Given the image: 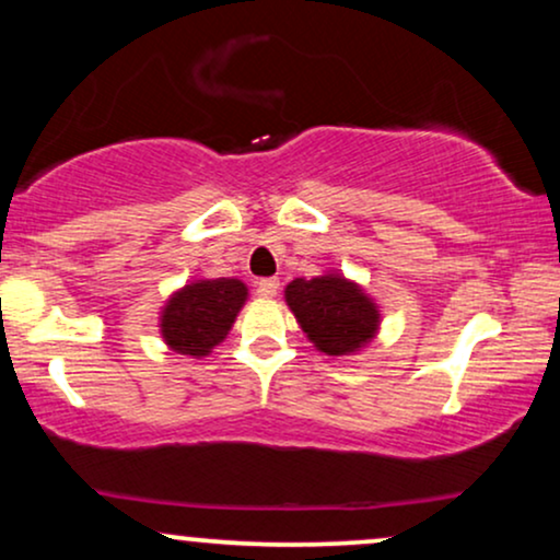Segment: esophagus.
Segmentation results:
<instances>
[{
    "instance_id": "1",
    "label": "esophagus",
    "mask_w": 560,
    "mask_h": 560,
    "mask_svg": "<svg viewBox=\"0 0 560 560\" xmlns=\"http://www.w3.org/2000/svg\"><path fill=\"white\" fill-rule=\"evenodd\" d=\"M258 294L262 300H271L279 294V279H260L258 281Z\"/></svg>"
}]
</instances>
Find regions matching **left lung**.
Returning a JSON list of instances; mask_svg holds the SVG:
<instances>
[{
  "label": "left lung",
  "mask_w": 560,
  "mask_h": 560,
  "mask_svg": "<svg viewBox=\"0 0 560 560\" xmlns=\"http://www.w3.org/2000/svg\"><path fill=\"white\" fill-rule=\"evenodd\" d=\"M284 300L307 342L329 358L358 355L382 329L378 302L339 271L289 281Z\"/></svg>",
  "instance_id": "left-lung-1"
}]
</instances>
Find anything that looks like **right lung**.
Segmentation results:
<instances>
[{
  "label": "right lung",
  "instance_id": "add662e5",
  "mask_svg": "<svg viewBox=\"0 0 560 560\" xmlns=\"http://www.w3.org/2000/svg\"><path fill=\"white\" fill-rule=\"evenodd\" d=\"M247 298L249 289L240 279H191L160 307V337L178 355L208 358L229 337Z\"/></svg>",
  "mask_w": 560,
  "mask_h": 560
}]
</instances>
